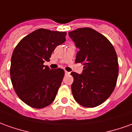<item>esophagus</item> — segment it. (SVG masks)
Segmentation results:
<instances>
[{"mask_svg": "<svg viewBox=\"0 0 132 132\" xmlns=\"http://www.w3.org/2000/svg\"><path fill=\"white\" fill-rule=\"evenodd\" d=\"M64 73H65V75H70V72L68 71H64Z\"/></svg>", "mask_w": 132, "mask_h": 132, "instance_id": "obj_1", "label": "esophagus"}]
</instances>
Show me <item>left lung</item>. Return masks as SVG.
I'll return each mask as SVG.
<instances>
[{
    "label": "left lung",
    "mask_w": 132,
    "mask_h": 132,
    "mask_svg": "<svg viewBox=\"0 0 132 132\" xmlns=\"http://www.w3.org/2000/svg\"><path fill=\"white\" fill-rule=\"evenodd\" d=\"M68 35L79 49L75 62L84 65L81 74L71 72L72 95L84 107L99 106L116 86L119 75L116 51L107 38L90 28L78 29Z\"/></svg>",
    "instance_id": "obj_1"
}]
</instances>
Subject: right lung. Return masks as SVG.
I'll return each mask as SVG.
<instances>
[{"label": "right lung", "mask_w": 132, "mask_h": 132, "mask_svg": "<svg viewBox=\"0 0 132 132\" xmlns=\"http://www.w3.org/2000/svg\"><path fill=\"white\" fill-rule=\"evenodd\" d=\"M66 32L39 29L23 38L14 49L11 79L19 98L28 106L42 109L54 101L64 72L44 65L55 48L66 41Z\"/></svg>", "instance_id": "right-lung-1"}]
</instances>
